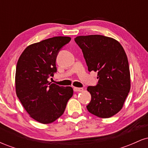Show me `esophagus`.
I'll return each instance as SVG.
<instances>
[{
    "label": "esophagus",
    "instance_id": "34e87169",
    "mask_svg": "<svg viewBox=\"0 0 148 148\" xmlns=\"http://www.w3.org/2000/svg\"><path fill=\"white\" fill-rule=\"evenodd\" d=\"M74 91H75V92H82V91H84V89H83L82 88H76V87H74Z\"/></svg>",
    "mask_w": 148,
    "mask_h": 148
}]
</instances>
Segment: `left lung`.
<instances>
[{
  "mask_svg": "<svg viewBox=\"0 0 148 148\" xmlns=\"http://www.w3.org/2000/svg\"><path fill=\"white\" fill-rule=\"evenodd\" d=\"M76 43L82 50L89 72H97L95 86H88L91 101L87 109L92 114L108 118L123 108L131 87L128 59L123 47L115 39L100 35L78 36Z\"/></svg>",
  "mask_w": 148,
  "mask_h": 148,
  "instance_id": "obj_1",
  "label": "left lung"
}]
</instances>
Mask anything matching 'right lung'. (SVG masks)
Here are the masks:
<instances>
[{"mask_svg":"<svg viewBox=\"0 0 148 148\" xmlns=\"http://www.w3.org/2000/svg\"><path fill=\"white\" fill-rule=\"evenodd\" d=\"M69 37H54L27 47L18 58L15 75L16 93L30 116L49 124L63 114L73 95L72 87H62L48 81L57 72L56 60Z\"/></svg>","mask_w":148,"mask_h":148,"instance_id":"add662e5","label":"right lung"}]
</instances>
